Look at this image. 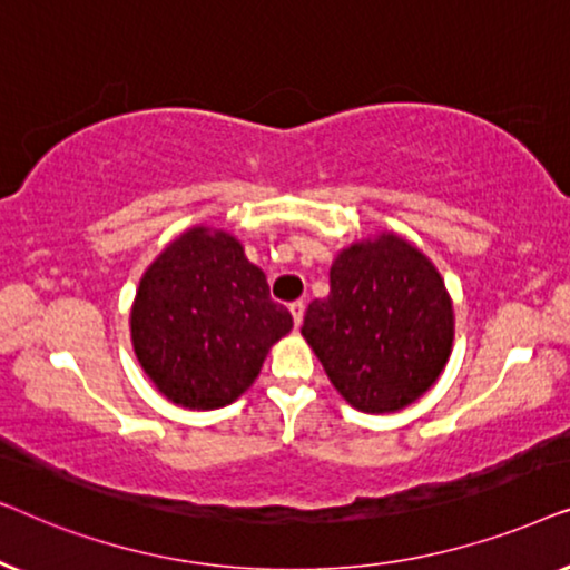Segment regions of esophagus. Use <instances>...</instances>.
I'll return each mask as SVG.
<instances>
[{
  "instance_id": "obj_1",
  "label": "esophagus",
  "mask_w": 570,
  "mask_h": 570,
  "mask_svg": "<svg viewBox=\"0 0 570 570\" xmlns=\"http://www.w3.org/2000/svg\"><path fill=\"white\" fill-rule=\"evenodd\" d=\"M291 314H293L295 326H301V324H303V314H306V303H303V301H293V303H291Z\"/></svg>"
}]
</instances>
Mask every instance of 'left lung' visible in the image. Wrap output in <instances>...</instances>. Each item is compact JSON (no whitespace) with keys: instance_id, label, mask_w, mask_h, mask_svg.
Here are the masks:
<instances>
[{"instance_id":"obj_1","label":"left lung","mask_w":570,"mask_h":570,"mask_svg":"<svg viewBox=\"0 0 570 570\" xmlns=\"http://www.w3.org/2000/svg\"><path fill=\"white\" fill-rule=\"evenodd\" d=\"M301 334L350 407L389 415L446 368L454 303L412 240L379 230L334 256L330 295L308 303Z\"/></svg>"}]
</instances>
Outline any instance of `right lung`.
<instances>
[{
    "instance_id": "right-lung-1",
    "label": "right lung",
    "mask_w": 570,
    "mask_h": 570,
    "mask_svg": "<svg viewBox=\"0 0 570 570\" xmlns=\"http://www.w3.org/2000/svg\"><path fill=\"white\" fill-rule=\"evenodd\" d=\"M129 330L139 365L168 402L217 410L254 384L293 316L269 298L267 275L246 259L244 244L202 223L145 269Z\"/></svg>"
}]
</instances>
